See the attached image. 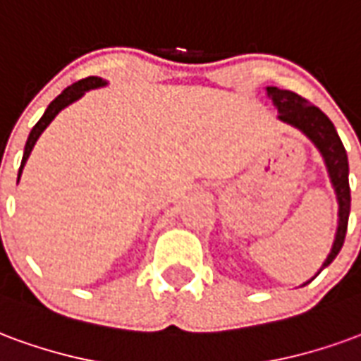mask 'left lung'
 <instances>
[{
  "label": "left lung",
  "mask_w": 361,
  "mask_h": 361,
  "mask_svg": "<svg viewBox=\"0 0 361 361\" xmlns=\"http://www.w3.org/2000/svg\"><path fill=\"white\" fill-rule=\"evenodd\" d=\"M269 96L272 98L274 106L279 108V118L286 121L290 126L298 127L300 131L310 137L315 142V147L321 150L325 158V164L329 168V176L333 181L334 191L338 197V230H336V240H334L333 251L323 263V269L329 267L338 255V251L344 245L346 230H348L350 216V183H348V157L342 145L341 137L334 129L333 121L326 118L317 106H313L310 100L303 96L295 94L292 90H280L276 87L267 89ZM321 269V271H323ZM319 271V272H321ZM317 272V274H319ZM315 274V276H317ZM313 280V279H311ZM307 284V282H305ZM303 284V286H305Z\"/></svg>",
  "instance_id": "left-lung-1"
}]
</instances>
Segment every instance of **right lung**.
<instances>
[{
    "instance_id": "obj_1",
    "label": "right lung",
    "mask_w": 361,
    "mask_h": 361,
    "mask_svg": "<svg viewBox=\"0 0 361 361\" xmlns=\"http://www.w3.org/2000/svg\"><path fill=\"white\" fill-rule=\"evenodd\" d=\"M104 85H106V82H104L102 79H98V77H87V79H81V81L73 82V85H71V87H67V89L63 90L58 98H56V100H51L50 106H48V110L44 111V116L40 118V121L32 127V131H30V135H28L27 145H25V154H23V162H20V168H19V176L20 172H23V166H25V162H27L30 150H32V147H35V142L38 141V137H40V133H42L44 129L50 126L51 119L58 116V111H61L66 106L75 102L77 98H81V96L85 94V90L98 89V87H104Z\"/></svg>"
}]
</instances>
